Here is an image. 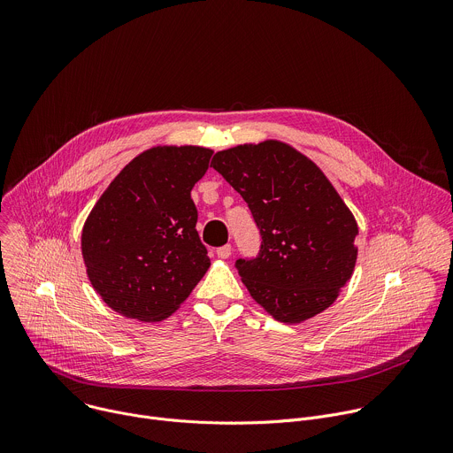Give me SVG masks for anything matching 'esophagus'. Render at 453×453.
I'll return each instance as SVG.
<instances>
[{"label":"esophagus","instance_id":"1","mask_svg":"<svg viewBox=\"0 0 453 453\" xmlns=\"http://www.w3.org/2000/svg\"><path fill=\"white\" fill-rule=\"evenodd\" d=\"M217 256H219V257H222V260H226V257H229V256H231V245L227 243V245L219 247V249H217Z\"/></svg>","mask_w":453,"mask_h":453}]
</instances>
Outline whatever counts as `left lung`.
<instances>
[{"label":"left lung","mask_w":453,"mask_h":453,"mask_svg":"<svg viewBox=\"0 0 453 453\" xmlns=\"http://www.w3.org/2000/svg\"><path fill=\"white\" fill-rule=\"evenodd\" d=\"M262 234L252 260H236L250 297L280 322L297 325L328 306L349 281L358 226L322 170L294 147L267 140L213 156Z\"/></svg>","instance_id":"obj_1"}]
</instances>
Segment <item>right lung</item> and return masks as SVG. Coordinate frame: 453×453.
I'll use <instances>...</instances> for the list:
<instances>
[{"mask_svg":"<svg viewBox=\"0 0 453 453\" xmlns=\"http://www.w3.org/2000/svg\"><path fill=\"white\" fill-rule=\"evenodd\" d=\"M213 150L152 147L112 179L82 227L88 278L114 311L145 322L172 315L210 269L191 188Z\"/></svg>","mask_w":453,"mask_h":453,"instance_id":"right-lung-1","label":"right lung"}]
</instances>
